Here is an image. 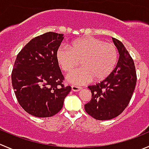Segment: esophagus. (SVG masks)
Returning a JSON list of instances; mask_svg holds the SVG:
<instances>
[{"label": "esophagus", "mask_w": 149, "mask_h": 149, "mask_svg": "<svg viewBox=\"0 0 149 149\" xmlns=\"http://www.w3.org/2000/svg\"><path fill=\"white\" fill-rule=\"evenodd\" d=\"M71 89H72V91H73V92H79V91H80L81 89V87L75 86V85H72Z\"/></svg>", "instance_id": "esophagus-1"}]
</instances>
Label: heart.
<instances>
[{
    "mask_svg": "<svg viewBox=\"0 0 149 149\" xmlns=\"http://www.w3.org/2000/svg\"><path fill=\"white\" fill-rule=\"evenodd\" d=\"M56 58L65 72H70L79 63L81 67L70 72L66 80L71 84L83 85L92 79L98 81L108 77L117 63L118 51L114 44L87 37L75 40L69 47L60 46Z\"/></svg>",
    "mask_w": 149,
    "mask_h": 149,
    "instance_id": "b5f03b06",
    "label": "heart"
}]
</instances>
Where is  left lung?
<instances>
[{
	"instance_id": "obj_1",
	"label": "left lung",
	"mask_w": 149,
	"mask_h": 149,
	"mask_svg": "<svg viewBox=\"0 0 149 149\" xmlns=\"http://www.w3.org/2000/svg\"><path fill=\"white\" fill-rule=\"evenodd\" d=\"M119 58L111 74L100 83L89 86L92 99L84 105L86 113L97 120H109L127 108L137 81L135 64L124 44L113 38Z\"/></svg>"
}]
</instances>
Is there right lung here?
Returning a JSON list of instances; mask_svg holds the SVG:
<instances>
[{"instance_id":"add662e5","label":"right lung","mask_w":149,"mask_h":149,"mask_svg":"<svg viewBox=\"0 0 149 149\" xmlns=\"http://www.w3.org/2000/svg\"><path fill=\"white\" fill-rule=\"evenodd\" d=\"M63 38V34L46 33L30 40L17 54L12 86L19 105L32 116L55 115L71 90L63 84L64 76L56 58Z\"/></svg>"}]
</instances>
